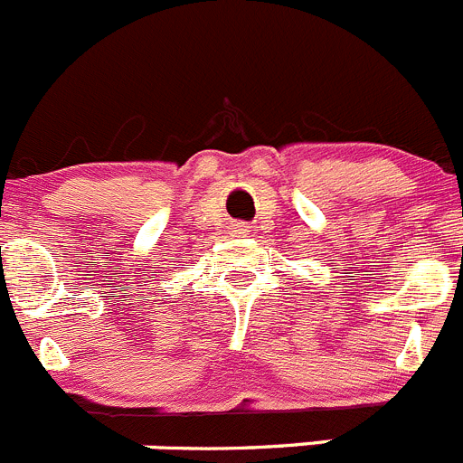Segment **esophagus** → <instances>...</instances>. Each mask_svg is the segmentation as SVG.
<instances>
[{
  "label": "esophagus",
  "mask_w": 463,
  "mask_h": 463,
  "mask_svg": "<svg viewBox=\"0 0 463 463\" xmlns=\"http://www.w3.org/2000/svg\"><path fill=\"white\" fill-rule=\"evenodd\" d=\"M231 235H235V237H244V235H249V226H244V223H232Z\"/></svg>",
  "instance_id": "obj_1"
}]
</instances>
